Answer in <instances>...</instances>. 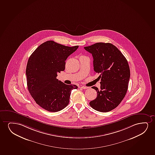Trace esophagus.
<instances>
[{"mask_svg":"<svg viewBox=\"0 0 155 155\" xmlns=\"http://www.w3.org/2000/svg\"><path fill=\"white\" fill-rule=\"evenodd\" d=\"M80 88H81L84 89H87L88 88V87L86 86H81Z\"/></svg>","mask_w":155,"mask_h":155,"instance_id":"1","label":"esophagus"}]
</instances>
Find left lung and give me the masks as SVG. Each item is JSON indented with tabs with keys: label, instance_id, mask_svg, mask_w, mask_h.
I'll return each instance as SVG.
<instances>
[{
	"label": "left lung",
	"instance_id": "1",
	"mask_svg": "<svg viewBox=\"0 0 155 155\" xmlns=\"http://www.w3.org/2000/svg\"><path fill=\"white\" fill-rule=\"evenodd\" d=\"M84 49L92 54L94 72L100 74L101 89L92 88L96 98L89 105L93 109L106 113L116 108L124 98L130 76L127 59L116 47L110 43L97 42Z\"/></svg>",
	"mask_w": 155,
	"mask_h": 155
}]
</instances>
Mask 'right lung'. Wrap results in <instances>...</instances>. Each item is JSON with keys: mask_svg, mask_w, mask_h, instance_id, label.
<instances>
[{"mask_svg": "<svg viewBox=\"0 0 155 155\" xmlns=\"http://www.w3.org/2000/svg\"><path fill=\"white\" fill-rule=\"evenodd\" d=\"M78 46H66L52 40L36 49L27 64L28 91L36 103L50 112H57L68 105L75 84H66L57 79V73L65 69V61Z\"/></svg>", "mask_w": 155, "mask_h": 155, "instance_id": "right-lung-1", "label": "right lung"}]
</instances>
